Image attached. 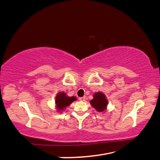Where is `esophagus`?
I'll return each instance as SVG.
<instances>
[{
	"label": "esophagus",
	"instance_id": "34e87169",
	"mask_svg": "<svg viewBox=\"0 0 160 160\" xmlns=\"http://www.w3.org/2000/svg\"><path fill=\"white\" fill-rule=\"evenodd\" d=\"M79 101H85V97H82V98H79Z\"/></svg>",
	"mask_w": 160,
	"mask_h": 160
}]
</instances>
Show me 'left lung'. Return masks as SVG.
Wrapping results in <instances>:
<instances>
[{"label":"left lung","instance_id":"8db88e82","mask_svg":"<svg viewBox=\"0 0 160 160\" xmlns=\"http://www.w3.org/2000/svg\"><path fill=\"white\" fill-rule=\"evenodd\" d=\"M90 103L97 111L101 112V111H103L106 109L108 102L105 95L98 92V93L94 94L93 99L90 101Z\"/></svg>","mask_w":160,"mask_h":160}]
</instances>
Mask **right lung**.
<instances>
[{"label": "right lung", "mask_w": 160, "mask_h": 160, "mask_svg": "<svg viewBox=\"0 0 160 160\" xmlns=\"http://www.w3.org/2000/svg\"><path fill=\"white\" fill-rule=\"evenodd\" d=\"M77 98L75 97H68L67 96L65 93H59L57 94V96L56 97V101L55 103L57 104V109L61 111L64 109L67 106H69L72 102H73L75 101Z\"/></svg>", "instance_id": "add662e5"}]
</instances>
